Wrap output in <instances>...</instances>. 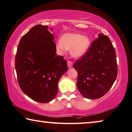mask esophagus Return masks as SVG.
Segmentation results:
<instances>
[{
  "label": "esophagus",
  "instance_id": "34e87169",
  "mask_svg": "<svg viewBox=\"0 0 132 132\" xmlns=\"http://www.w3.org/2000/svg\"><path fill=\"white\" fill-rule=\"evenodd\" d=\"M73 63L71 61H68V67L69 68H71L72 67Z\"/></svg>",
  "mask_w": 132,
  "mask_h": 132
}]
</instances>
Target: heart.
<instances>
[{"instance_id":"1","label":"heart","mask_w":132,"mask_h":132,"mask_svg":"<svg viewBox=\"0 0 132 132\" xmlns=\"http://www.w3.org/2000/svg\"><path fill=\"white\" fill-rule=\"evenodd\" d=\"M90 38L78 33H67L59 38L56 47L60 53L71 50V55L74 59H80L85 55L90 46Z\"/></svg>"}]
</instances>
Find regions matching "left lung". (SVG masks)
<instances>
[{
    "mask_svg": "<svg viewBox=\"0 0 132 132\" xmlns=\"http://www.w3.org/2000/svg\"><path fill=\"white\" fill-rule=\"evenodd\" d=\"M73 66L78 72L77 88L84 98L95 100L104 96L118 73L117 55L109 38L98 34L88 51Z\"/></svg>",
    "mask_w": 132,
    "mask_h": 132,
    "instance_id": "obj_1",
    "label": "left lung"
}]
</instances>
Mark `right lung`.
Returning a JSON list of instances; mask_svg holds the SVG:
<instances>
[{
	"label": "right lung",
	"mask_w": 132,
	"mask_h": 132,
	"mask_svg": "<svg viewBox=\"0 0 132 132\" xmlns=\"http://www.w3.org/2000/svg\"><path fill=\"white\" fill-rule=\"evenodd\" d=\"M48 26L37 24L21 38L15 59L19 86L26 95L46 103L58 93V82L68 71L67 61L56 54L54 36Z\"/></svg>",
	"instance_id": "right-lung-1"
}]
</instances>
